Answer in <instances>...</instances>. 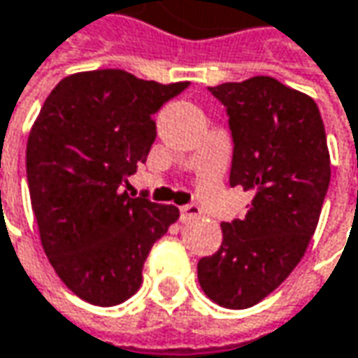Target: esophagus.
Here are the masks:
<instances>
[{
    "instance_id": "obj_1",
    "label": "esophagus",
    "mask_w": 358,
    "mask_h": 358,
    "mask_svg": "<svg viewBox=\"0 0 358 358\" xmlns=\"http://www.w3.org/2000/svg\"><path fill=\"white\" fill-rule=\"evenodd\" d=\"M199 215H200L199 204H184V206H180V219H182V221L196 219Z\"/></svg>"
}]
</instances>
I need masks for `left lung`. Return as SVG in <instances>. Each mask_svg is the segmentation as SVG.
<instances>
[{
    "instance_id": "1",
    "label": "left lung",
    "mask_w": 358,
    "mask_h": 358,
    "mask_svg": "<svg viewBox=\"0 0 358 358\" xmlns=\"http://www.w3.org/2000/svg\"><path fill=\"white\" fill-rule=\"evenodd\" d=\"M233 137L231 186L253 200L243 219L221 222L217 253L199 262L202 292L231 310L269 296L304 257L320 219L330 156L316 103L271 76L208 87Z\"/></svg>"
}]
</instances>
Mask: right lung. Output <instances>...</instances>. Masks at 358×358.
Wrapping results in <instances>:
<instances>
[{
	"label": "right lung",
	"mask_w": 358,
	"mask_h": 358,
	"mask_svg": "<svg viewBox=\"0 0 358 358\" xmlns=\"http://www.w3.org/2000/svg\"><path fill=\"white\" fill-rule=\"evenodd\" d=\"M184 89L119 69L71 74L34 123L26 174L40 241L58 278L89 304L131 298L150 249L178 221L176 206L131 199L123 186L148 159L154 115Z\"/></svg>",
	"instance_id": "1"
}]
</instances>
